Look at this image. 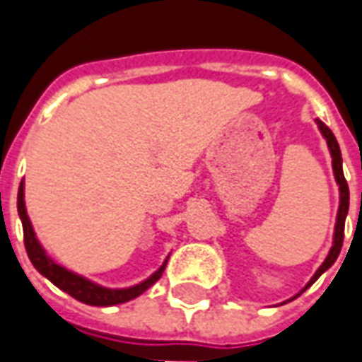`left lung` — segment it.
I'll use <instances>...</instances> for the list:
<instances>
[{"label":"left lung","instance_id":"1","mask_svg":"<svg viewBox=\"0 0 362 362\" xmlns=\"http://www.w3.org/2000/svg\"><path fill=\"white\" fill-rule=\"evenodd\" d=\"M316 124H318V129L322 132V136L327 139L328 151H330V157H332V171H334L337 183H339V191H341V205H339V214H337V226H334V242H332V247H330V252H328L327 259L322 262V266H320V268L316 270V274L310 278V282L300 290V294H302L306 288H310V286H313L314 282H316V280H318V278L337 262V257L341 254L342 240H344V219H346V214H349V185H346V179H344V173H342L341 146L337 143V136L332 134V131L328 129L322 120L316 119Z\"/></svg>","mask_w":362,"mask_h":362}]
</instances>
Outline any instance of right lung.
Wrapping results in <instances>:
<instances>
[{
  "instance_id": "right-lung-1",
  "label": "right lung",
  "mask_w": 362,
  "mask_h": 362,
  "mask_svg": "<svg viewBox=\"0 0 362 362\" xmlns=\"http://www.w3.org/2000/svg\"><path fill=\"white\" fill-rule=\"evenodd\" d=\"M18 214H20L21 226H23L25 252H28V256L32 259L35 270L40 272L42 276H46L52 284L58 286L60 290L68 292L72 298L80 300L84 304H90V306H115V304H122V302H129V300L136 298V296H141L145 290H148L151 286L159 280L160 276H163V272H165V266H167V259H165L163 266L153 276H148L145 282L131 286V288H105V286L94 284L90 280H86L84 276H78L74 272L66 270L60 264H56L46 254V250L42 247V243L37 242L35 231L32 228V221H30L28 211H25L23 181L20 183V191H18Z\"/></svg>"
}]
</instances>
